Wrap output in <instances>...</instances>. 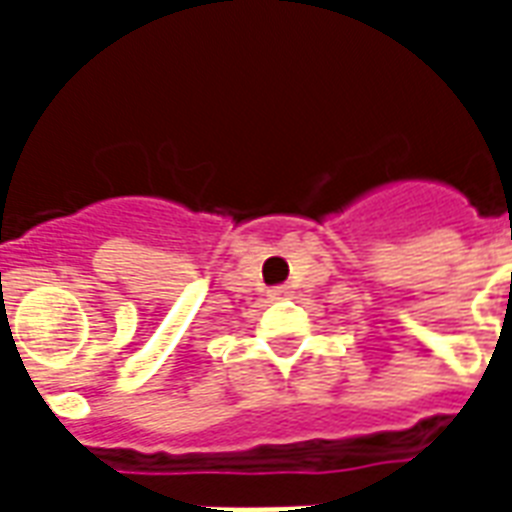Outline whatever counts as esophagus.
Wrapping results in <instances>:
<instances>
[{
    "label": "esophagus",
    "mask_w": 512,
    "mask_h": 512,
    "mask_svg": "<svg viewBox=\"0 0 512 512\" xmlns=\"http://www.w3.org/2000/svg\"><path fill=\"white\" fill-rule=\"evenodd\" d=\"M290 288L288 285H277V288L271 290V299H288Z\"/></svg>",
    "instance_id": "1"
}]
</instances>
